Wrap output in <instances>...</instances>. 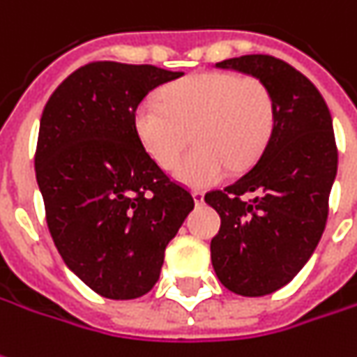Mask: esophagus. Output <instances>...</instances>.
<instances>
[{
  "mask_svg": "<svg viewBox=\"0 0 357 357\" xmlns=\"http://www.w3.org/2000/svg\"><path fill=\"white\" fill-rule=\"evenodd\" d=\"M193 199H195V205H201L205 201V193L203 191H193Z\"/></svg>",
  "mask_w": 357,
  "mask_h": 357,
  "instance_id": "1",
  "label": "esophagus"
}]
</instances>
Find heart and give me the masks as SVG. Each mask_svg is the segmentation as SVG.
Returning <instances> with one entry per match:
<instances>
[{"label": "heart", "instance_id": "b5f03b06", "mask_svg": "<svg viewBox=\"0 0 357 357\" xmlns=\"http://www.w3.org/2000/svg\"><path fill=\"white\" fill-rule=\"evenodd\" d=\"M132 125L164 169L176 168L193 130L197 148L181 160L176 178L209 188L260 158L275 128V99L260 77L199 72L164 87L162 99L140 101Z\"/></svg>", "mask_w": 357, "mask_h": 357}]
</instances>
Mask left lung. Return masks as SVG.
Listing matches in <instances>:
<instances>
[{
  "label": "left lung",
  "instance_id": "left-lung-1",
  "mask_svg": "<svg viewBox=\"0 0 357 357\" xmlns=\"http://www.w3.org/2000/svg\"><path fill=\"white\" fill-rule=\"evenodd\" d=\"M217 68L266 82L275 128L254 168L205 201L220 215L211 240L219 281L236 295L261 297L287 285L321 240L338 169L331 111L299 70L268 54L229 58Z\"/></svg>",
  "mask_w": 357,
  "mask_h": 357
}]
</instances>
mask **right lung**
<instances>
[{
	"mask_svg": "<svg viewBox=\"0 0 357 357\" xmlns=\"http://www.w3.org/2000/svg\"><path fill=\"white\" fill-rule=\"evenodd\" d=\"M179 76L91 62L43 111L35 172L46 225L64 264L101 297L137 299L152 289L166 246L195 205L148 156L132 125L148 91Z\"/></svg>",
	"mask_w": 357,
	"mask_h": 357,
	"instance_id": "right-lung-1",
	"label": "right lung"
}]
</instances>
